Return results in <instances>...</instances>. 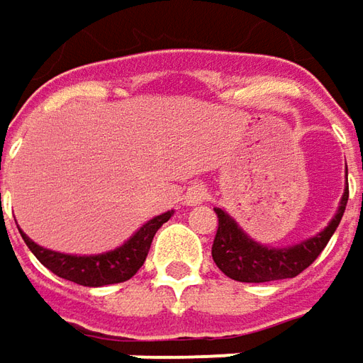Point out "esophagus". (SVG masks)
Listing matches in <instances>:
<instances>
[{"label":"esophagus","mask_w":363,"mask_h":363,"mask_svg":"<svg viewBox=\"0 0 363 363\" xmlns=\"http://www.w3.org/2000/svg\"><path fill=\"white\" fill-rule=\"evenodd\" d=\"M206 198H208V191H206L202 186H194V188H189L188 191H186L184 203H186V206H198V203H202Z\"/></svg>","instance_id":"1"}]
</instances>
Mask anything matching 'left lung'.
Segmentation results:
<instances>
[{
    "mask_svg": "<svg viewBox=\"0 0 363 363\" xmlns=\"http://www.w3.org/2000/svg\"><path fill=\"white\" fill-rule=\"evenodd\" d=\"M347 198L350 188L343 191L335 216L319 234L285 248L255 242L236 224L234 218L228 216L222 208H214L218 216V232L212 244V258L226 277L240 283H271L281 279H293L309 264H313L315 258L328 246L329 238L342 222Z\"/></svg>",
    "mask_w": 363,
    "mask_h": 363,
    "instance_id": "left-lung-1",
    "label": "left lung"
}]
</instances>
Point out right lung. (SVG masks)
Masks as SVG:
<instances>
[{"instance_id":"add662e5","label":"right lung","mask_w":363,"mask_h":363,"mask_svg":"<svg viewBox=\"0 0 363 363\" xmlns=\"http://www.w3.org/2000/svg\"><path fill=\"white\" fill-rule=\"evenodd\" d=\"M172 214H174V210L151 218L123 246L111 250V252L91 255V257H78V255H64V252L48 250V248L35 244L32 238H28L21 230L20 234L23 242L28 244V248L34 252V257L48 271L58 274L60 279L72 281L82 286L115 285V283L129 281L133 274L143 267L155 232L172 218Z\"/></svg>"}]
</instances>
